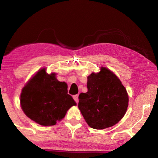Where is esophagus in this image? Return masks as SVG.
I'll return each instance as SVG.
<instances>
[{
	"instance_id": "obj_1",
	"label": "esophagus",
	"mask_w": 158,
	"mask_h": 158,
	"mask_svg": "<svg viewBox=\"0 0 158 158\" xmlns=\"http://www.w3.org/2000/svg\"><path fill=\"white\" fill-rule=\"evenodd\" d=\"M78 97H79V95H73V98H74V101L76 102L77 103H78V102H79V98H78Z\"/></svg>"
}]
</instances>
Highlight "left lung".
<instances>
[{
    "label": "left lung",
    "instance_id": "8db88e82",
    "mask_svg": "<svg viewBox=\"0 0 158 158\" xmlns=\"http://www.w3.org/2000/svg\"><path fill=\"white\" fill-rule=\"evenodd\" d=\"M88 91L80 93L78 107L85 122L93 129L113 126L126 113L128 95L121 81L109 69L88 77Z\"/></svg>",
    "mask_w": 158,
    "mask_h": 158
}]
</instances>
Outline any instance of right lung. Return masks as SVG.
<instances>
[{"mask_svg":"<svg viewBox=\"0 0 158 158\" xmlns=\"http://www.w3.org/2000/svg\"><path fill=\"white\" fill-rule=\"evenodd\" d=\"M23 111L29 118L44 126L54 125L65 117L76 102L68 94V85L59 81L55 73L40 69L23 88L20 96Z\"/></svg>","mask_w":158,"mask_h":158,"instance_id":"right-lung-1","label":"right lung"}]
</instances>
